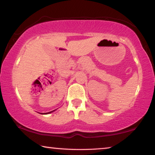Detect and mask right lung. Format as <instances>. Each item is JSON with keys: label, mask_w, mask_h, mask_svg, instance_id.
<instances>
[{"label": "right lung", "mask_w": 155, "mask_h": 155, "mask_svg": "<svg viewBox=\"0 0 155 155\" xmlns=\"http://www.w3.org/2000/svg\"><path fill=\"white\" fill-rule=\"evenodd\" d=\"M54 111V110H53ZM53 111H52V112H47V113H44V114H49V113H51V112H53Z\"/></svg>", "instance_id": "add662e5"}]
</instances>
